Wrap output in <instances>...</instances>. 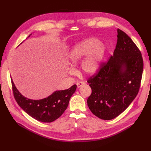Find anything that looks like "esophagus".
<instances>
[{
	"label": "esophagus",
	"mask_w": 151,
	"mask_h": 151,
	"mask_svg": "<svg viewBox=\"0 0 151 151\" xmlns=\"http://www.w3.org/2000/svg\"><path fill=\"white\" fill-rule=\"evenodd\" d=\"M84 84H85L84 82H78V83H77V88H81V87Z\"/></svg>",
	"instance_id": "1"
}]
</instances>
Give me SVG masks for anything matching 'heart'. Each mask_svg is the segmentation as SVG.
<instances>
[{"instance_id":"heart-1","label":"heart","mask_w":151,"mask_h":151,"mask_svg":"<svg viewBox=\"0 0 151 151\" xmlns=\"http://www.w3.org/2000/svg\"><path fill=\"white\" fill-rule=\"evenodd\" d=\"M106 52V47L99 39L86 38L72 47L68 57L70 62L74 65L82 61V72L87 76H91L99 69ZM69 71L71 73L74 72V68L71 67Z\"/></svg>"}]
</instances>
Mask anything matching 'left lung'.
Returning a JSON list of instances; mask_svg holds the SVG:
<instances>
[{"label":"left lung","mask_w":151,"mask_h":151,"mask_svg":"<svg viewBox=\"0 0 151 151\" xmlns=\"http://www.w3.org/2000/svg\"><path fill=\"white\" fill-rule=\"evenodd\" d=\"M113 55L88 83L92 93L88 106L95 116L112 120L124 111L137 95L143 72L140 50L125 32L117 30Z\"/></svg>","instance_id":"1"}]
</instances>
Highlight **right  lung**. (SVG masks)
I'll return each instance as SVG.
<instances>
[{
    "instance_id": "add662e5",
    "label": "right lung",
    "mask_w": 151,
    "mask_h": 151,
    "mask_svg": "<svg viewBox=\"0 0 151 151\" xmlns=\"http://www.w3.org/2000/svg\"><path fill=\"white\" fill-rule=\"evenodd\" d=\"M11 83L14 96L19 106L35 120L45 123L52 122L62 115L77 88L74 84L68 89L54 91L45 98L34 100L22 96L16 88L12 78Z\"/></svg>"
}]
</instances>
